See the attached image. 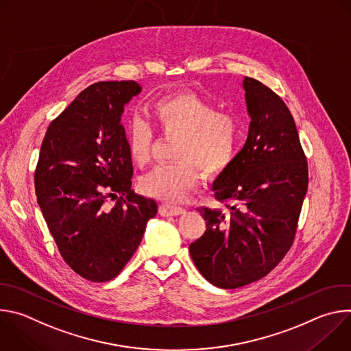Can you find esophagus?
Wrapping results in <instances>:
<instances>
[{
  "instance_id": "34e87169",
  "label": "esophagus",
  "mask_w": 351,
  "mask_h": 351,
  "mask_svg": "<svg viewBox=\"0 0 351 351\" xmlns=\"http://www.w3.org/2000/svg\"><path fill=\"white\" fill-rule=\"evenodd\" d=\"M160 214L162 217H178V215L184 214V208L171 206V204H161L160 206Z\"/></svg>"
}]
</instances>
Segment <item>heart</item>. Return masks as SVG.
I'll use <instances>...</instances> for the list:
<instances>
[{
  "label": "heart",
  "mask_w": 351,
  "mask_h": 351,
  "mask_svg": "<svg viewBox=\"0 0 351 351\" xmlns=\"http://www.w3.org/2000/svg\"><path fill=\"white\" fill-rule=\"evenodd\" d=\"M147 115L165 137L178 138L176 164L154 168L144 175L138 187L145 195L167 203L180 202L199 183V171L208 178L225 172L234 161L241 126L236 117L219 112L217 106L193 93L161 97L148 106ZM129 157L137 167L152 160L153 133L143 122L126 129Z\"/></svg>",
  "instance_id": "b5f03b06"
}]
</instances>
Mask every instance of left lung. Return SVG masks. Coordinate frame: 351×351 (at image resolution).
<instances>
[{
    "label": "left lung",
    "instance_id": "left-lung-1",
    "mask_svg": "<svg viewBox=\"0 0 351 351\" xmlns=\"http://www.w3.org/2000/svg\"><path fill=\"white\" fill-rule=\"evenodd\" d=\"M252 122L241 152L213 184L228 211L198 208L204 234L189 252L210 283L236 289L267 276L287 254L308 187V165L283 99L244 77Z\"/></svg>",
    "mask_w": 351,
    "mask_h": 351
}]
</instances>
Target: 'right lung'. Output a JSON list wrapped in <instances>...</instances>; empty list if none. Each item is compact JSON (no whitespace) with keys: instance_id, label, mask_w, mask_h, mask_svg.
I'll use <instances>...</instances> for the list:
<instances>
[{"instance_id":"add662e5","label":"right lung","mask_w":351,"mask_h":351,"mask_svg":"<svg viewBox=\"0 0 351 351\" xmlns=\"http://www.w3.org/2000/svg\"><path fill=\"white\" fill-rule=\"evenodd\" d=\"M140 91L133 80L88 86L41 143L37 203L64 261L91 282L119 275L158 211L154 199L130 190L133 164L121 117ZM108 196L117 199L114 206Z\"/></svg>"}]
</instances>
